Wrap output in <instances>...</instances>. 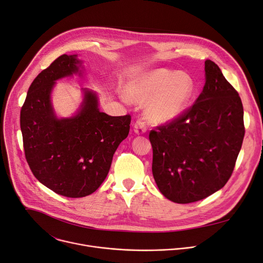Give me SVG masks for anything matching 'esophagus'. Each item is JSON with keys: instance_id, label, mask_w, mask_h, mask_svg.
<instances>
[{"instance_id": "34e87169", "label": "esophagus", "mask_w": 263, "mask_h": 263, "mask_svg": "<svg viewBox=\"0 0 263 263\" xmlns=\"http://www.w3.org/2000/svg\"><path fill=\"white\" fill-rule=\"evenodd\" d=\"M134 131L137 134H143L147 131V127H146V122L143 119H139L136 120L135 124H134Z\"/></svg>"}]
</instances>
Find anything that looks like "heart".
Segmentation results:
<instances>
[{"instance_id": "heart-1", "label": "heart", "mask_w": 263, "mask_h": 263, "mask_svg": "<svg viewBox=\"0 0 263 263\" xmlns=\"http://www.w3.org/2000/svg\"><path fill=\"white\" fill-rule=\"evenodd\" d=\"M193 89L189 76L167 69H158L137 79L129 88V98L146 104V112L154 122L172 120L182 112Z\"/></svg>"}]
</instances>
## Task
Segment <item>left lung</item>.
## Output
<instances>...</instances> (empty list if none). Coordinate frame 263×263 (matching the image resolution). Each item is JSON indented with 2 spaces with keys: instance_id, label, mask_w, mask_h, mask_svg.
<instances>
[{
  "instance_id": "8db88e82",
  "label": "left lung",
  "mask_w": 263,
  "mask_h": 263,
  "mask_svg": "<svg viewBox=\"0 0 263 263\" xmlns=\"http://www.w3.org/2000/svg\"><path fill=\"white\" fill-rule=\"evenodd\" d=\"M204 71L195 103L149 133L156 183L177 203L201 200L227 183L245 134L238 91L214 62L206 60Z\"/></svg>"
}]
</instances>
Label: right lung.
Returning <instances> with one entry per match:
<instances>
[{"instance_id": "1", "label": "right lung", "mask_w": 263, "mask_h": 263, "mask_svg": "<svg viewBox=\"0 0 263 263\" xmlns=\"http://www.w3.org/2000/svg\"><path fill=\"white\" fill-rule=\"evenodd\" d=\"M77 55L63 54L33 81L20 112L27 164L39 182L57 194L79 198L98 189L130 130L131 116L100 112L96 93L85 90L72 118L58 119L50 102L55 81L79 71Z\"/></svg>"}]
</instances>
